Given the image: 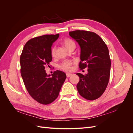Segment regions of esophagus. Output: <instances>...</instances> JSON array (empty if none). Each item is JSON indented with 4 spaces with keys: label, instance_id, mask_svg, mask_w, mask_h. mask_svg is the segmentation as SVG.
<instances>
[{
    "label": "esophagus",
    "instance_id": "34e87169",
    "mask_svg": "<svg viewBox=\"0 0 133 133\" xmlns=\"http://www.w3.org/2000/svg\"><path fill=\"white\" fill-rule=\"evenodd\" d=\"M66 76L68 78H69V77H70V76L72 75L71 74H70V73H66Z\"/></svg>",
    "mask_w": 133,
    "mask_h": 133
}]
</instances>
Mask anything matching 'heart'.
Instances as JSON below:
<instances>
[{
    "mask_svg": "<svg viewBox=\"0 0 133 133\" xmlns=\"http://www.w3.org/2000/svg\"><path fill=\"white\" fill-rule=\"evenodd\" d=\"M63 44L68 49H69L72 46H75V44L74 42L70 38H65V39L63 40ZM50 54L52 57H54L55 55V48L52 47L51 50H50ZM74 64V62L70 60H65L63 61L62 63H60L58 67L59 69L61 70L65 71H70L71 69V66Z\"/></svg>",
    "mask_w": 133,
    "mask_h": 133,
    "instance_id": "obj_1",
    "label": "heart"
}]
</instances>
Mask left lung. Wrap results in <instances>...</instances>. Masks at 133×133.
<instances>
[{"mask_svg":"<svg viewBox=\"0 0 133 133\" xmlns=\"http://www.w3.org/2000/svg\"><path fill=\"white\" fill-rule=\"evenodd\" d=\"M69 34L80 46V69L88 68L87 74H76L80 78L78 91L85 99L95 100L104 93L109 80L111 60L108 48L94 32L77 30Z\"/></svg>","mask_w":133,"mask_h":133,"instance_id":"1","label":"left lung"}]
</instances>
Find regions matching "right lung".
Returning a JSON list of instances; mask_svg holds the SVG:
<instances>
[{
  "label": "right lung",
  "mask_w": 133,
  "mask_h": 133,
  "mask_svg": "<svg viewBox=\"0 0 133 133\" xmlns=\"http://www.w3.org/2000/svg\"><path fill=\"white\" fill-rule=\"evenodd\" d=\"M59 34L44 35L32 38L25 44L20 58L21 73L28 93L40 104L47 105L57 98L66 76L55 71L47 75L46 66L52 60L50 50Z\"/></svg>",
  "instance_id": "1"
}]
</instances>
